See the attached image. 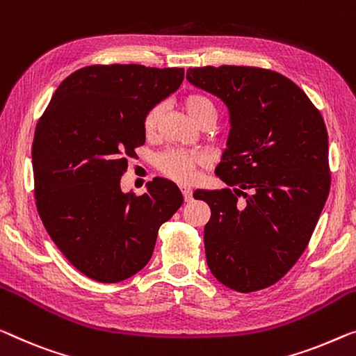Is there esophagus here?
Listing matches in <instances>:
<instances>
[{
  "label": "esophagus",
  "instance_id": "1",
  "mask_svg": "<svg viewBox=\"0 0 356 356\" xmlns=\"http://www.w3.org/2000/svg\"><path fill=\"white\" fill-rule=\"evenodd\" d=\"M182 195H184L185 203H188V201H192V200H193V192H192V188H188V187H182Z\"/></svg>",
  "mask_w": 356,
  "mask_h": 356
}]
</instances>
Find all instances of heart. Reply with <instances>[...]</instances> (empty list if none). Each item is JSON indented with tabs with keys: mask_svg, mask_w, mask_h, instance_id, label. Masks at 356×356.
<instances>
[{
	"mask_svg": "<svg viewBox=\"0 0 356 356\" xmlns=\"http://www.w3.org/2000/svg\"><path fill=\"white\" fill-rule=\"evenodd\" d=\"M184 108L195 123H203L204 120L216 121V107L206 95L190 94L184 99ZM160 108L153 107L147 111L144 118V131L147 134H153L156 129ZM203 164V156L198 153H187L180 150H169L161 153L156 158V166L164 176L171 177L180 184L192 182L196 176V168Z\"/></svg>",
	"mask_w": 356,
	"mask_h": 356,
	"instance_id": "b5f03b06",
	"label": "heart"
}]
</instances>
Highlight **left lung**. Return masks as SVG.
Returning <instances> with one entry per match:
<instances>
[{"mask_svg": "<svg viewBox=\"0 0 356 356\" xmlns=\"http://www.w3.org/2000/svg\"><path fill=\"white\" fill-rule=\"evenodd\" d=\"M187 79L219 97L230 115L216 168L230 188L193 193L211 208L208 267L238 293L268 288L305 251L330 195L325 121L307 94L277 72L200 67L188 68Z\"/></svg>", "mask_w": 356, "mask_h": 356, "instance_id": "8db88e82", "label": "left lung"}]
</instances>
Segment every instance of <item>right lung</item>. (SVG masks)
<instances>
[{"label":"right lung","mask_w":356,"mask_h":356,"mask_svg":"<svg viewBox=\"0 0 356 356\" xmlns=\"http://www.w3.org/2000/svg\"><path fill=\"white\" fill-rule=\"evenodd\" d=\"M184 68L91 65L63 79L36 124V208L73 267L100 283H118L150 261L158 229L184 203L171 180L124 193L127 158L145 144L148 110L177 91Z\"/></svg>","instance_id":"add662e5"}]
</instances>
